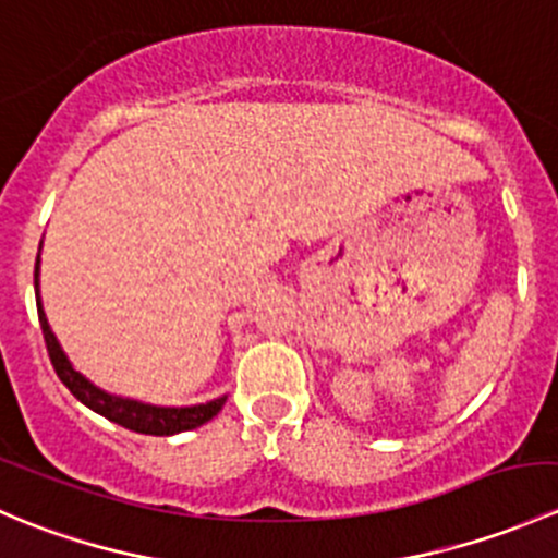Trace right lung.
I'll return each mask as SVG.
<instances>
[{"label": "right lung", "mask_w": 558, "mask_h": 558, "mask_svg": "<svg viewBox=\"0 0 558 558\" xmlns=\"http://www.w3.org/2000/svg\"><path fill=\"white\" fill-rule=\"evenodd\" d=\"M39 251H43V245H39ZM35 296H37L39 326H43V337H45V345H48L50 364H53L61 384L70 388V391L75 393V399H81L88 410L105 415L107 421L123 426V429H132V432H140V435H154V437H170V435H180V432H191L196 429V426L207 424L213 415L221 413L223 402H227V393L202 404L165 408V404H150V402H140V399L118 397V393H110L105 391V388H99L97 384H92L86 375L77 373V369L72 367L64 348H61V342L56 340L53 329H50L48 315L43 311V296H39V253L35 264Z\"/></svg>", "instance_id": "right-lung-1"}]
</instances>
